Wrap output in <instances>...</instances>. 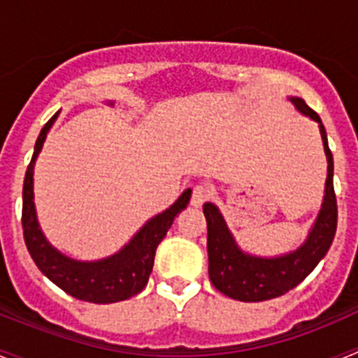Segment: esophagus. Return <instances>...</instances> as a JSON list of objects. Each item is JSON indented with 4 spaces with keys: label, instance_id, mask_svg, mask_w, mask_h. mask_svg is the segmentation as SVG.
I'll list each match as a JSON object with an SVG mask.
<instances>
[{
    "label": "esophagus",
    "instance_id": "obj_1",
    "mask_svg": "<svg viewBox=\"0 0 358 358\" xmlns=\"http://www.w3.org/2000/svg\"><path fill=\"white\" fill-rule=\"evenodd\" d=\"M210 199V186L208 185H195L194 192H192V206L201 208L204 202Z\"/></svg>",
    "mask_w": 358,
    "mask_h": 358
}]
</instances>
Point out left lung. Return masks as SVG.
Masks as SVG:
<instances>
[{
    "instance_id": "obj_1",
    "label": "left lung",
    "mask_w": 358,
    "mask_h": 358,
    "mask_svg": "<svg viewBox=\"0 0 358 358\" xmlns=\"http://www.w3.org/2000/svg\"><path fill=\"white\" fill-rule=\"evenodd\" d=\"M292 102L303 115L315 120L321 129L322 145L328 159L327 188H324L321 213L310 231L305 245H301L297 251L280 258H256L240 251L218 208L211 202H206L202 210L208 222V260H210L208 273L215 289L231 299L256 303L280 297L292 290L324 258L337 231L334 157L328 147L327 131L317 113L310 109L305 100L292 98Z\"/></svg>"
}]
</instances>
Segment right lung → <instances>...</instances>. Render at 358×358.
<instances>
[{
    "mask_svg": "<svg viewBox=\"0 0 358 358\" xmlns=\"http://www.w3.org/2000/svg\"><path fill=\"white\" fill-rule=\"evenodd\" d=\"M57 115L59 113H55L41 131L36 141V150L24 176L23 215H21L24 243L41 273L69 296L90 303L123 301L140 294L147 287L157 245L173 224V218L188 206L192 189H186L164 213L148 220L129 245L107 260L85 264L61 255L46 242L41 233L36 218V206H34V164Z\"/></svg>",
    "mask_w": 358,
    "mask_h": 358,
    "instance_id": "obj_1",
    "label": "right lung"
}]
</instances>
